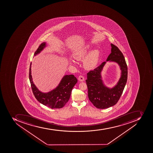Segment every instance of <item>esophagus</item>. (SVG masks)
<instances>
[{
	"mask_svg": "<svg viewBox=\"0 0 153 153\" xmlns=\"http://www.w3.org/2000/svg\"><path fill=\"white\" fill-rule=\"evenodd\" d=\"M85 80L84 77L82 76H79L78 77V80L81 82H83Z\"/></svg>",
	"mask_w": 153,
	"mask_h": 153,
	"instance_id": "34e87169",
	"label": "esophagus"
}]
</instances>
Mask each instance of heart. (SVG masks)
Instances as JSON below:
<instances>
[{
    "mask_svg": "<svg viewBox=\"0 0 153 153\" xmlns=\"http://www.w3.org/2000/svg\"><path fill=\"white\" fill-rule=\"evenodd\" d=\"M90 49V47L89 45H87L82 48H79L74 53V58L76 60H82ZM100 54V52L97 50H94L90 51L84 59V67L88 70H92L94 69L99 62Z\"/></svg>",
    "mask_w": 153,
    "mask_h": 153,
    "instance_id": "b5f03b06",
    "label": "heart"
}]
</instances>
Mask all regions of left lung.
<instances>
[{"instance_id":"obj_1","label":"left lung","mask_w":153,"mask_h":153,"mask_svg":"<svg viewBox=\"0 0 153 153\" xmlns=\"http://www.w3.org/2000/svg\"><path fill=\"white\" fill-rule=\"evenodd\" d=\"M111 53L106 61L115 62L120 67L121 76L117 84L112 88H108L104 84L101 73L106 62L88 73L85 80L89 100L97 108L101 109L108 108L117 103L127 80V65L124 56L116 46L111 43Z\"/></svg>"}]
</instances>
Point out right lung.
Wrapping results in <instances>:
<instances>
[{"instance_id":"add662e5","label":"right lung","mask_w":153,"mask_h":153,"mask_svg":"<svg viewBox=\"0 0 153 153\" xmlns=\"http://www.w3.org/2000/svg\"><path fill=\"white\" fill-rule=\"evenodd\" d=\"M46 46V42H42L39 46L34 56L40 53ZM31 63L29 70V79L35 98L39 102L53 109L63 108L70 99L73 88L77 83V78L73 75H65L55 89L47 93L42 92L33 82L31 75Z\"/></svg>"}]
</instances>
